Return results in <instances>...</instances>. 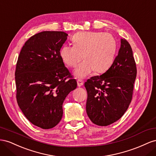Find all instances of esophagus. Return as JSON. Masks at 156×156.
<instances>
[{"instance_id":"esophagus-1","label":"esophagus","mask_w":156,"mask_h":156,"mask_svg":"<svg viewBox=\"0 0 156 156\" xmlns=\"http://www.w3.org/2000/svg\"><path fill=\"white\" fill-rule=\"evenodd\" d=\"M77 84H78V87H81L83 85V82L82 80H78L77 81Z\"/></svg>"}]
</instances>
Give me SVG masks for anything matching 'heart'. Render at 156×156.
Segmentation results:
<instances>
[{
	"label": "heart",
	"instance_id": "b5f03b06",
	"mask_svg": "<svg viewBox=\"0 0 156 156\" xmlns=\"http://www.w3.org/2000/svg\"><path fill=\"white\" fill-rule=\"evenodd\" d=\"M73 46L64 45L60 57L69 67L74 68L84 61L74 70L78 79H84L93 72L104 73L112 65L117 51V43L112 35L101 32H81L73 37Z\"/></svg>",
	"mask_w": 156,
	"mask_h": 156
}]
</instances>
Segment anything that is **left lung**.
I'll return each mask as SVG.
<instances>
[{
	"mask_svg": "<svg viewBox=\"0 0 156 156\" xmlns=\"http://www.w3.org/2000/svg\"><path fill=\"white\" fill-rule=\"evenodd\" d=\"M136 68L130 44L121 38V46L112 65L106 73L89 79L86 112L91 121L107 126L126 112L132 99Z\"/></svg>",
	"mask_w": 156,
	"mask_h": 156,
	"instance_id": "8db88e82",
	"label": "left lung"
}]
</instances>
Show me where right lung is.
<instances>
[{"instance_id":"obj_1","label":"right lung","mask_w":156,"mask_h":156,"mask_svg":"<svg viewBox=\"0 0 156 156\" xmlns=\"http://www.w3.org/2000/svg\"><path fill=\"white\" fill-rule=\"evenodd\" d=\"M63 31H43L34 34L22 48L15 79L17 104L33 125L44 129L57 126L63 116V103L77 87L75 79L60 57L67 39Z\"/></svg>"}]
</instances>
